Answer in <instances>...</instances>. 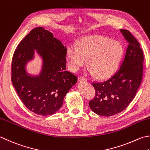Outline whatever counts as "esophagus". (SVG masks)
Listing matches in <instances>:
<instances>
[{"label": "esophagus", "mask_w": 150, "mask_h": 150, "mask_svg": "<svg viewBox=\"0 0 150 150\" xmlns=\"http://www.w3.org/2000/svg\"><path fill=\"white\" fill-rule=\"evenodd\" d=\"M78 79H79V81H81V82H82V81H83V82H86L87 81L86 79L83 77H79Z\"/></svg>", "instance_id": "34e87169"}]
</instances>
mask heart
<instances>
[{
  "instance_id": "1",
  "label": "heart",
  "mask_w": 150,
  "mask_h": 150,
  "mask_svg": "<svg viewBox=\"0 0 150 150\" xmlns=\"http://www.w3.org/2000/svg\"><path fill=\"white\" fill-rule=\"evenodd\" d=\"M124 50L117 41L102 36H89L81 39L79 45L71 43L67 49L70 69L77 71L86 65L88 58L91 75L99 79H107L116 73L121 62Z\"/></svg>"
}]
</instances>
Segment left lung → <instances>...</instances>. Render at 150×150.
Returning a JSON list of instances; mask_svg holds the SVG:
<instances>
[{"label":"left lung","mask_w":150,"mask_h":150,"mask_svg":"<svg viewBox=\"0 0 150 150\" xmlns=\"http://www.w3.org/2000/svg\"><path fill=\"white\" fill-rule=\"evenodd\" d=\"M120 32L128 47L120 68L107 81L92 83L96 96L89 106L100 116H113L127 108L142 81L144 55L140 43L129 31L121 29Z\"/></svg>","instance_id":"left-lung-1"}]
</instances>
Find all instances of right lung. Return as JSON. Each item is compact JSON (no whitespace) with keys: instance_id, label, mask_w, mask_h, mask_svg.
Masks as SVG:
<instances>
[{"instance_id":"obj_1","label":"right lung","mask_w":150,"mask_h":150,"mask_svg":"<svg viewBox=\"0 0 150 150\" xmlns=\"http://www.w3.org/2000/svg\"><path fill=\"white\" fill-rule=\"evenodd\" d=\"M36 50L42 60L38 75L26 71ZM67 48L53 34L37 27L23 38L14 52L11 81L21 100L29 110L42 116L52 115L63 105L64 97L77 77L66 71Z\"/></svg>"}]
</instances>
